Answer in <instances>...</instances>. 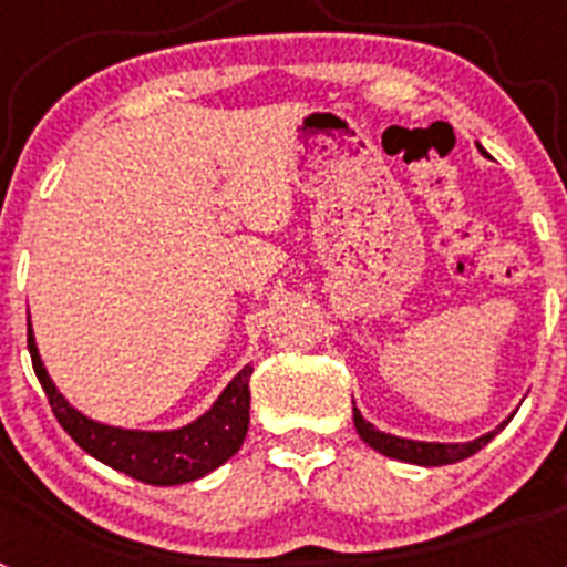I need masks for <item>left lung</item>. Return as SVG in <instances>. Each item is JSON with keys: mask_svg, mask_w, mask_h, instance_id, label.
Segmentation results:
<instances>
[{"mask_svg": "<svg viewBox=\"0 0 567 567\" xmlns=\"http://www.w3.org/2000/svg\"><path fill=\"white\" fill-rule=\"evenodd\" d=\"M354 414V429H358L360 440L369 443L374 452L385 454V457L392 460H403V463H414V465H452L460 463V460L471 457V454H477L483 445H488L491 440L497 437L499 429H505V420L503 425H497L494 432L483 434V437L471 440V443H423V440H405V437H394V434H385L380 429H374L369 420H363V414L358 409H352Z\"/></svg>", "mask_w": 567, "mask_h": 567, "instance_id": "1", "label": "left lung"}]
</instances>
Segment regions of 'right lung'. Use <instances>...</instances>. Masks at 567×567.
<instances>
[{
  "label": "right lung",
  "mask_w": 567,
  "mask_h": 567,
  "mask_svg": "<svg viewBox=\"0 0 567 567\" xmlns=\"http://www.w3.org/2000/svg\"><path fill=\"white\" fill-rule=\"evenodd\" d=\"M28 352L33 360V372L42 383L48 403L56 414L59 425L79 449L96 457L99 463L122 471L127 477L142 480L147 485H182L204 477L218 465L227 463L240 449L249 429V374L252 365H244L229 385L218 394L209 412L193 423L173 429V432H138V429H118V425L96 423L76 412L50 380L42 358H39L37 338L28 323Z\"/></svg>",
  "instance_id": "add662e5"
}]
</instances>
